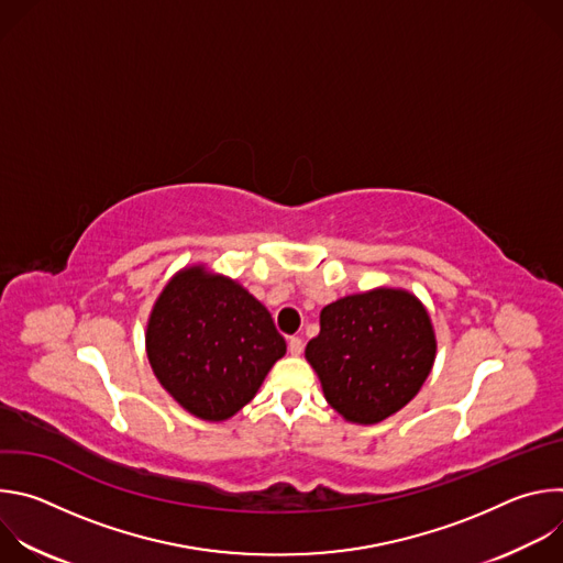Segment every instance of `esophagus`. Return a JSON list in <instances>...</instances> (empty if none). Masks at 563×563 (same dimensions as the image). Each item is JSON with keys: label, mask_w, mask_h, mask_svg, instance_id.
<instances>
[{"label": "esophagus", "mask_w": 563, "mask_h": 563, "mask_svg": "<svg viewBox=\"0 0 563 563\" xmlns=\"http://www.w3.org/2000/svg\"><path fill=\"white\" fill-rule=\"evenodd\" d=\"M287 347H289V354H291V356H300L305 343H302L300 336H291V339L287 341Z\"/></svg>", "instance_id": "obj_1"}]
</instances>
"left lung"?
Returning <instances> with one entry per match:
<instances>
[{
  "label": "left lung",
  "mask_w": 563,
  "mask_h": 563,
  "mask_svg": "<svg viewBox=\"0 0 563 563\" xmlns=\"http://www.w3.org/2000/svg\"><path fill=\"white\" fill-rule=\"evenodd\" d=\"M305 358L345 421L374 426L419 394L437 358V336L412 291L376 287L323 307Z\"/></svg>",
  "instance_id": "left-lung-1"
}]
</instances>
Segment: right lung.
Returning a JSON list of instances; mask_svg holds the SVG:
<instances>
[{
  "instance_id": "1",
  "label": "right lung",
  "mask_w": 563,
  "mask_h": 563,
  "mask_svg": "<svg viewBox=\"0 0 563 563\" xmlns=\"http://www.w3.org/2000/svg\"><path fill=\"white\" fill-rule=\"evenodd\" d=\"M144 343L159 385L211 423L243 410L287 352L267 307L205 265L180 269L159 291Z\"/></svg>"
}]
</instances>
